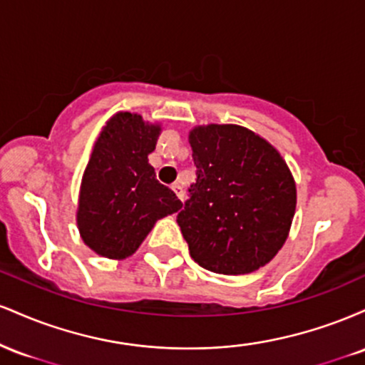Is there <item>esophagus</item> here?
Here are the masks:
<instances>
[{"label":"esophagus","mask_w":365,"mask_h":365,"mask_svg":"<svg viewBox=\"0 0 365 365\" xmlns=\"http://www.w3.org/2000/svg\"><path fill=\"white\" fill-rule=\"evenodd\" d=\"M171 188H173V192H175V194H177L178 199L183 200V195H185V194H183V187L180 185V183H173V185H171Z\"/></svg>","instance_id":"esophagus-1"}]
</instances>
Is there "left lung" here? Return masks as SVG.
<instances>
[{
	"label": "left lung",
	"mask_w": 365,
	"mask_h": 365,
	"mask_svg": "<svg viewBox=\"0 0 365 365\" xmlns=\"http://www.w3.org/2000/svg\"><path fill=\"white\" fill-rule=\"evenodd\" d=\"M197 180L177 223L192 259L220 274L266 266L287 242L295 180L274 145L240 125H199L188 133Z\"/></svg>",
	"instance_id": "left-lung-1"
}]
</instances>
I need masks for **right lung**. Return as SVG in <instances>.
<instances>
[{"mask_svg":"<svg viewBox=\"0 0 365 365\" xmlns=\"http://www.w3.org/2000/svg\"><path fill=\"white\" fill-rule=\"evenodd\" d=\"M159 133V123L120 111L94 142L82 175L77 228L83 244L103 257H130L158 220L183 206L149 165Z\"/></svg>","mask_w":365,"mask_h":365,"instance_id":"add662e5","label":"right lung"}]
</instances>
